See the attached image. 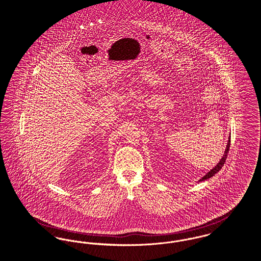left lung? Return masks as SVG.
I'll return each instance as SVG.
<instances>
[{
    "instance_id": "obj_1",
    "label": "left lung",
    "mask_w": 261,
    "mask_h": 261,
    "mask_svg": "<svg viewBox=\"0 0 261 261\" xmlns=\"http://www.w3.org/2000/svg\"><path fill=\"white\" fill-rule=\"evenodd\" d=\"M230 137H229V140H228V144H227V146H226V150H225V153L223 154V156H222V159L220 160V162L215 166V168L211 169L210 171H208L202 178H200L198 181H203V180H206V179H209L210 177H212L213 175H215L220 169L223 168V166H224V164H225V162H226V160H227V156H228V153H229V150H230Z\"/></svg>"
}]
</instances>
